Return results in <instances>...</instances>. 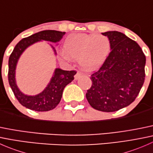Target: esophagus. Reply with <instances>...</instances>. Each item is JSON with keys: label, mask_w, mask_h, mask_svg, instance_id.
Segmentation results:
<instances>
[{"label": "esophagus", "mask_w": 153, "mask_h": 153, "mask_svg": "<svg viewBox=\"0 0 153 153\" xmlns=\"http://www.w3.org/2000/svg\"><path fill=\"white\" fill-rule=\"evenodd\" d=\"M81 75H82V73H81V72H78L76 73V75H75V79L78 80V78H80V77H81Z\"/></svg>", "instance_id": "1"}]
</instances>
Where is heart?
I'll return each instance as SVG.
<instances>
[{
	"label": "heart",
	"instance_id": "b5f03b06",
	"mask_svg": "<svg viewBox=\"0 0 153 153\" xmlns=\"http://www.w3.org/2000/svg\"><path fill=\"white\" fill-rule=\"evenodd\" d=\"M64 59H79L84 69L91 70L104 63L110 51L107 37L95 34H76L68 36L64 44Z\"/></svg>",
	"mask_w": 153,
	"mask_h": 153
}]
</instances>
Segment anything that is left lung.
Wrapping results in <instances>:
<instances>
[{
	"label": "left lung",
	"mask_w": 153,
	"mask_h": 153,
	"mask_svg": "<svg viewBox=\"0 0 153 153\" xmlns=\"http://www.w3.org/2000/svg\"><path fill=\"white\" fill-rule=\"evenodd\" d=\"M102 35L109 38L111 52L91 75L92 86L86 97L94 109L110 112L129 106L138 96L144 82L146 57L124 34L109 31Z\"/></svg>",
	"instance_id": "obj_1"
}]
</instances>
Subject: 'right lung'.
Instances as JSON below:
<instances>
[{"label": "right lung", "instance_id": "add662e5", "mask_svg": "<svg viewBox=\"0 0 153 153\" xmlns=\"http://www.w3.org/2000/svg\"><path fill=\"white\" fill-rule=\"evenodd\" d=\"M65 32L56 30H44L33 34L27 38H23L14 48L9 58L8 79L12 90L20 104L32 110L46 112L55 109L61 101L63 91L65 86L74 80L76 72L74 70L66 71L57 68L47 87L43 92L35 95H27L23 93L16 84L15 69L18 59L27 47L41 41L58 43L62 39ZM55 54V48L52 46Z\"/></svg>", "mask_w": 153, "mask_h": 153}]
</instances>
